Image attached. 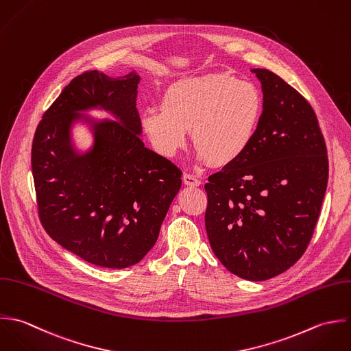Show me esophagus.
<instances>
[{
    "instance_id": "34e87169",
    "label": "esophagus",
    "mask_w": 351,
    "mask_h": 351,
    "mask_svg": "<svg viewBox=\"0 0 351 351\" xmlns=\"http://www.w3.org/2000/svg\"><path fill=\"white\" fill-rule=\"evenodd\" d=\"M183 182L186 186H191V187H198L201 184V180L195 175H191V173H184Z\"/></svg>"
}]
</instances>
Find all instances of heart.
I'll return each mask as SVG.
<instances>
[{
	"mask_svg": "<svg viewBox=\"0 0 351 351\" xmlns=\"http://www.w3.org/2000/svg\"><path fill=\"white\" fill-rule=\"evenodd\" d=\"M262 114V95L254 84L229 73H206L171 84L161 107L142 112L141 125L154 150L165 157L186 146L191 129L198 158L225 167L247 153Z\"/></svg>",
	"mask_w": 351,
	"mask_h": 351,
	"instance_id": "b5f03b06",
	"label": "heart"
}]
</instances>
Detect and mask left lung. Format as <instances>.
Here are the masks:
<instances>
[{"label": "left lung", "mask_w": 351, "mask_h": 351, "mask_svg": "<svg viewBox=\"0 0 351 351\" xmlns=\"http://www.w3.org/2000/svg\"><path fill=\"white\" fill-rule=\"evenodd\" d=\"M263 114L247 153L209 176L205 225L211 250L234 276L266 280L305 252L327 189L328 157L317 117L267 69Z\"/></svg>", "instance_id": "obj_1"}]
</instances>
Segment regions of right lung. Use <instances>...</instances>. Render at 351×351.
Wrapping results in <instances>:
<instances>
[{"instance_id":"1","label":"right lung","mask_w":351,"mask_h":351,"mask_svg":"<svg viewBox=\"0 0 351 351\" xmlns=\"http://www.w3.org/2000/svg\"><path fill=\"white\" fill-rule=\"evenodd\" d=\"M140 75L111 78L97 71L74 77L43 114L31 152L38 213L49 236L88 263L107 269L137 265L154 245L182 186V171L145 147L136 107ZM99 106L119 123L80 114ZM94 126L84 155L71 146L73 121Z\"/></svg>"}]
</instances>
